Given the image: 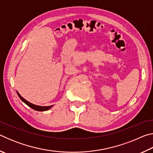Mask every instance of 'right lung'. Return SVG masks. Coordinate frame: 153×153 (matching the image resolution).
Listing matches in <instances>:
<instances>
[{
  "label": "right lung",
  "mask_w": 153,
  "mask_h": 153,
  "mask_svg": "<svg viewBox=\"0 0 153 153\" xmlns=\"http://www.w3.org/2000/svg\"><path fill=\"white\" fill-rule=\"evenodd\" d=\"M17 93L18 96H19V97L20 98V99L22 100L23 102H25L27 106H29L30 107L33 108V110H36V111H45L48 110L49 108H51L52 107H53V106H48V107H41V106H38V105H35L33 104H32V103H30V102H28V101H27L26 100L24 99V98H23L22 96H21L17 92Z\"/></svg>",
  "instance_id": "obj_1"
}]
</instances>
